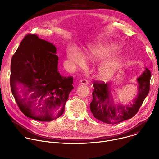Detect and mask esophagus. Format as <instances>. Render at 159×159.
Wrapping results in <instances>:
<instances>
[{"label":"esophagus","mask_w":159,"mask_h":159,"mask_svg":"<svg viewBox=\"0 0 159 159\" xmlns=\"http://www.w3.org/2000/svg\"><path fill=\"white\" fill-rule=\"evenodd\" d=\"M80 83L81 84H82V85H87V84H89V82H88V80H86V79H82V80H80Z\"/></svg>","instance_id":"esophagus-1"}]
</instances>
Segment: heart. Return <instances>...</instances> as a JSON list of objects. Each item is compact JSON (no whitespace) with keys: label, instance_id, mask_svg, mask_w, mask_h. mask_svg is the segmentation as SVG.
<instances>
[{"label":"heart","instance_id":"heart-1","mask_svg":"<svg viewBox=\"0 0 159 159\" xmlns=\"http://www.w3.org/2000/svg\"><path fill=\"white\" fill-rule=\"evenodd\" d=\"M118 50L119 46L114 43H98L89 47L86 52V57L92 60H103L111 57ZM67 57L73 64L80 65L84 61L82 54L73 48H70L68 51ZM123 61L124 60L121 57H115L102 63L98 69L99 77L104 80L110 79L118 68L122 65Z\"/></svg>","mask_w":159,"mask_h":159}]
</instances>
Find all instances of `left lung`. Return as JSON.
<instances>
[{
  "instance_id": "8db88e82",
  "label": "left lung",
  "mask_w": 159,
  "mask_h": 159,
  "mask_svg": "<svg viewBox=\"0 0 159 159\" xmlns=\"http://www.w3.org/2000/svg\"><path fill=\"white\" fill-rule=\"evenodd\" d=\"M150 71L145 70L137 79L139 93L130 105L116 104L111 94L110 83L94 81L93 84V101L90 109L94 116L107 124H116L133 117L137 114L150 90Z\"/></svg>"
}]
</instances>
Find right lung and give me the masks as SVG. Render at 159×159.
Masks as SVG:
<instances>
[{
  "instance_id": "add662e5",
  "label": "right lung",
  "mask_w": 159,
  "mask_h": 159,
  "mask_svg": "<svg viewBox=\"0 0 159 159\" xmlns=\"http://www.w3.org/2000/svg\"><path fill=\"white\" fill-rule=\"evenodd\" d=\"M56 53L52 43L28 34L12 57V93L22 112L37 121H51L61 116L74 89L73 77L60 74Z\"/></svg>"
}]
</instances>
